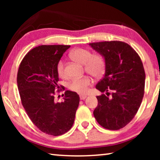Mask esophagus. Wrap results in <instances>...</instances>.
Instances as JSON below:
<instances>
[{
    "label": "esophagus",
    "mask_w": 160,
    "mask_h": 160,
    "mask_svg": "<svg viewBox=\"0 0 160 160\" xmlns=\"http://www.w3.org/2000/svg\"><path fill=\"white\" fill-rule=\"evenodd\" d=\"M86 97H87L86 95H80V100L85 99Z\"/></svg>",
    "instance_id": "1"
}]
</instances>
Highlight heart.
Returning a JSON list of instances; mask_svg holds the SVG:
<instances>
[{
  "instance_id": "b5f03b06",
  "label": "heart",
  "mask_w": 160,
  "mask_h": 160,
  "mask_svg": "<svg viewBox=\"0 0 160 160\" xmlns=\"http://www.w3.org/2000/svg\"><path fill=\"white\" fill-rule=\"evenodd\" d=\"M70 57L81 64H85V68L88 73L96 78H99L104 73L106 68V59L103 54L96 53L92 54L88 49L83 48H75L70 53ZM56 71L61 78H68V74L63 60H60L56 65ZM93 80L90 76L74 78L69 83L68 88L71 91L79 94L88 92L89 88L92 85Z\"/></svg>"
}]
</instances>
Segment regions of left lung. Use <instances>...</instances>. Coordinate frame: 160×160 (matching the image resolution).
I'll return each mask as SVG.
<instances>
[{
  "label": "left lung",
  "mask_w": 160,
  "mask_h": 160,
  "mask_svg": "<svg viewBox=\"0 0 160 160\" xmlns=\"http://www.w3.org/2000/svg\"><path fill=\"white\" fill-rule=\"evenodd\" d=\"M104 55L106 68L104 78L97 84L102 92L94 118L109 130L125 127L138 111L145 92V73L141 59L131 46L121 41L90 43Z\"/></svg>",
  "instance_id": "obj_1"
}]
</instances>
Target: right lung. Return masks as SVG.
<instances>
[{"mask_svg":"<svg viewBox=\"0 0 160 160\" xmlns=\"http://www.w3.org/2000/svg\"><path fill=\"white\" fill-rule=\"evenodd\" d=\"M68 45H41L32 48L22 60L17 82L22 104L38 129L53 136L66 133L73 125L80 102L79 95L66 90L64 101L55 102L58 86L56 65Z\"/></svg>","mask_w":160,"mask_h":160,"instance_id":"1","label":"right lung"}]
</instances>
